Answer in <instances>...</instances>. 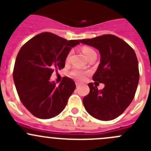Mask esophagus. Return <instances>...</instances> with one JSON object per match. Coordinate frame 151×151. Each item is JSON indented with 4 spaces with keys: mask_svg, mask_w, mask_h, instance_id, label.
I'll use <instances>...</instances> for the list:
<instances>
[{
    "mask_svg": "<svg viewBox=\"0 0 151 151\" xmlns=\"http://www.w3.org/2000/svg\"><path fill=\"white\" fill-rule=\"evenodd\" d=\"M76 86H77V87L80 86V83H76Z\"/></svg>",
    "mask_w": 151,
    "mask_h": 151,
    "instance_id": "esophagus-1",
    "label": "esophagus"
}]
</instances>
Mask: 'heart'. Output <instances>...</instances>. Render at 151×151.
<instances>
[{
    "instance_id": "heart-1",
    "label": "heart",
    "mask_w": 151,
    "mask_h": 151,
    "mask_svg": "<svg viewBox=\"0 0 151 151\" xmlns=\"http://www.w3.org/2000/svg\"><path fill=\"white\" fill-rule=\"evenodd\" d=\"M82 52H83V54L85 55V58H86L87 59L91 57V55H93V54H96L95 51H94L92 48H91V47H86V46L83 47V48H82ZM71 54H72V51L71 50V51L68 52V54L66 55V59H65L66 63H68V62H69ZM71 75L74 76V77H76V78L78 79V80H82L85 78V73L84 71H81V70L75 68V69H74L72 71H71Z\"/></svg>"
}]
</instances>
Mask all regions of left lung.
<instances>
[{
	"instance_id": "left-lung-1",
	"label": "left lung",
	"mask_w": 151,
	"mask_h": 151,
	"mask_svg": "<svg viewBox=\"0 0 151 151\" xmlns=\"http://www.w3.org/2000/svg\"><path fill=\"white\" fill-rule=\"evenodd\" d=\"M80 42L99 50L100 63L89 83L90 93L83 98L87 112L101 121H111L126 110L134 97L139 79L138 60L134 50L114 35L105 34ZM105 88L98 91L97 84Z\"/></svg>"
}]
</instances>
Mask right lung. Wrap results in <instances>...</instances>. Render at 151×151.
Segmentation results:
<instances>
[{
	"instance_id": "obj_1",
	"label": "right lung",
	"mask_w": 151,
	"mask_h": 151,
	"mask_svg": "<svg viewBox=\"0 0 151 151\" xmlns=\"http://www.w3.org/2000/svg\"><path fill=\"white\" fill-rule=\"evenodd\" d=\"M80 42L45 32L19 50L14 67V82L21 102L36 118L49 119L64 109L75 83L66 77L57 85L50 78L53 71L64 68L66 55Z\"/></svg>"
}]
</instances>
